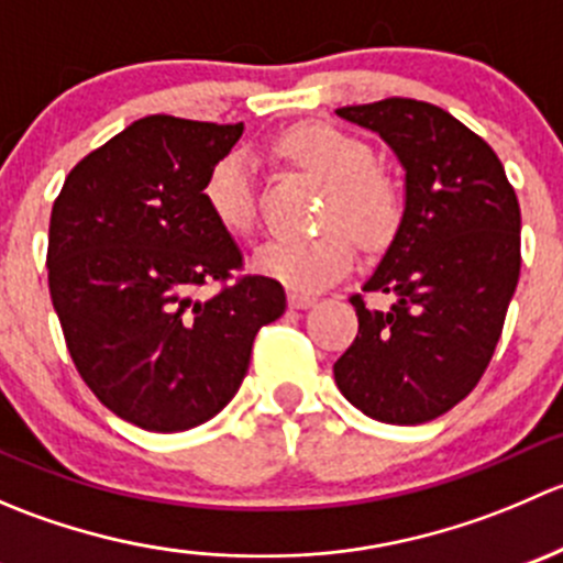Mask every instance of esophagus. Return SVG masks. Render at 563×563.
<instances>
[{
  "instance_id": "obj_1",
  "label": "esophagus",
  "mask_w": 563,
  "mask_h": 563,
  "mask_svg": "<svg viewBox=\"0 0 563 563\" xmlns=\"http://www.w3.org/2000/svg\"><path fill=\"white\" fill-rule=\"evenodd\" d=\"M288 305H291L294 310H308L316 305V297H310V294H299V291H291L288 294Z\"/></svg>"
}]
</instances>
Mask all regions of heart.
Instances as JSON below:
<instances>
[{
	"instance_id": "obj_1",
	"label": "heart",
	"mask_w": 563,
	"mask_h": 563,
	"mask_svg": "<svg viewBox=\"0 0 563 563\" xmlns=\"http://www.w3.org/2000/svg\"><path fill=\"white\" fill-rule=\"evenodd\" d=\"M277 152L329 185L323 223L316 236H272L253 253V269L291 291H321L338 280L356 255V241L382 247L400 223V196L387 174L373 166L371 146L329 124H302L277 141ZM209 214L229 234H247L255 220L253 166L242 152L220 157L203 181Z\"/></svg>"
}]
</instances>
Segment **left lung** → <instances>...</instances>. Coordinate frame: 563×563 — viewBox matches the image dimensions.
I'll use <instances>...</instances> for the list:
<instances>
[{
	"instance_id": "obj_1",
	"label": "left lung",
	"mask_w": 563,
	"mask_h": 563,
	"mask_svg": "<svg viewBox=\"0 0 563 563\" xmlns=\"http://www.w3.org/2000/svg\"><path fill=\"white\" fill-rule=\"evenodd\" d=\"M376 133L402 168V214L362 291L360 332L334 362L351 406L389 424H422L457 406L501 338L520 277V203L496 152L444 108L408 98L338 108Z\"/></svg>"
}]
</instances>
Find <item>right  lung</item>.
Segmentation results:
<instances>
[{
  "instance_id": "obj_1",
  "label": "right lung",
  "mask_w": 563,
  "mask_h": 563,
  "mask_svg": "<svg viewBox=\"0 0 563 563\" xmlns=\"http://www.w3.org/2000/svg\"><path fill=\"white\" fill-rule=\"evenodd\" d=\"M245 124L144 117L84 157L54 201L48 288L87 387L124 422L179 433L218 417L253 340L286 313L269 277L196 291L242 266L203 181Z\"/></svg>"
}]
</instances>
